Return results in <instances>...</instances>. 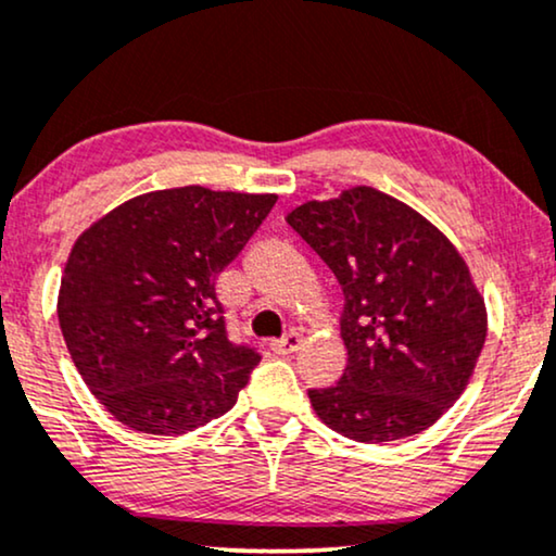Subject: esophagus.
Returning a JSON list of instances; mask_svg holds the SVG:
<instances>
[{
  "label": "esophagus",
  "mask_w": 556,
  "mask_h": 556,
  "mask_svg": "<svg viewBox=\"0 0 556 556\" xmlns=\"http://www.w3.org/2000/svg\"><path fill=\"white\" fill-rule=\"evenodd\" d=\"M300 343H302L300 333H287L285 339L271 343V351H274V354H279V356H290L300 349Z\"/></svg>",
  "instance_id": "obj_1"
}]
</instances>
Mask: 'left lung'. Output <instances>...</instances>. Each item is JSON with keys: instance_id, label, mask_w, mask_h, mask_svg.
<instances>
[{"instance_id": "1", "label": "left lung", "mask_w": 556, "mask_h": 556, "mask_svg": "<svg viewBox=\"0 0 556 556\" xmlns=\"http://www.w3.org/2000/svg\"><path fill=\"white\" fill-rule=\"evenodd\" d=\"M292 230L343 290V377L307 390L318 418L362 444L433 426L467 388L488 315L465 258L424 215L371 187L305 202Z\"/></svg>"}]
</instances>
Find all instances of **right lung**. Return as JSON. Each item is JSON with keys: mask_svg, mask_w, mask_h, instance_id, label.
<instances>
[{"mask_svg": "<svg viewBox=\"0 0 556 556\" xmlns=\"http://www.w3.org/2000/svg\"><path fill=\"white\" fill-rule=\"evenodd\" d=\"M277 194L161 189L74 243L59 323L87 388L132 431L187 433L228 413L262 354L230 341L217 274Z\"/></svg>", "mask_w": 556, "mask_h": 556, "instance_id": "add662e5", "label": "right lung"}]
</instances>
